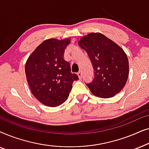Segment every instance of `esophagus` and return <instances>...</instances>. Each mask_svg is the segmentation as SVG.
<instances>
[{"label": "esophagus", "instance_id": "34e87169", "mask_svg": "<svg viewBox=\"0 0 149 149\" xmlns=\"http://www.w3.org/2000/svg\"><path fill=\"white\" fill-rule=\"evenodd\" d=\"M77 75H78V77H79V79L82 78V75H83L82 71H79V72L78 73H77Z\"/></svg>", "mask_w": 149, "mask_h": 149}]
</instances>
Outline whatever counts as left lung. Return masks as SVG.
<instances>
[{
	"mask_svg": "<svg viewBox=\"0 0 149 149\" xmlns=\"http://www.w3.org/2000/svg\"><path fill=\"white\" fill-rule=\"evenodd\" d=\"M78 44L87 53L95 71L93 81L87 84L91 92L102 98L119 93L129 76V61L123 49L100 32L83 36Z\"/></svg>",
	"mask_w": 149,
	"mask_h": 149,
	"instance_id": "8db88e82",
	"label": "left lung"
}]
</instances>
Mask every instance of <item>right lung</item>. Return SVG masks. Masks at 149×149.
<instances>
[{"label": "right lung", "mask_w": 149, "mask_h": 149, "mask_svg": "<svg viewBox=\"0 0 149 149\" xmlns=\"http://www.w3.org/2000/svg\"><path fill=\"white\" fill-rule=\"evenodd\" d=\"M70 38H49L41 42L30 55L25 65L28 85L40 102L50 107L62 104L68 99L73 81L78 80L64 59Z\"/></svg>", "instance_id": "right-lung-1"}]
</instances>
